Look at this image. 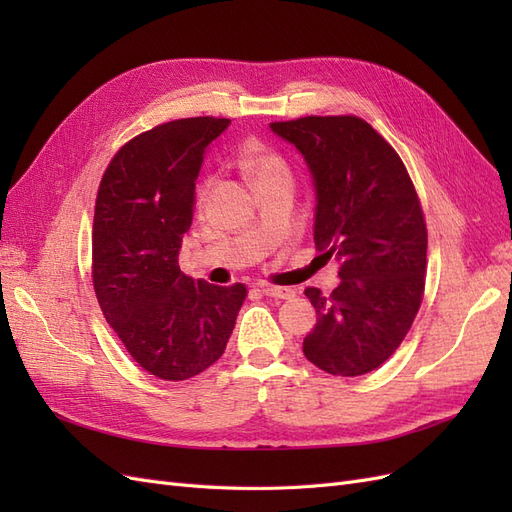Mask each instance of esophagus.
<instances>
[{
  "label": "esophagus",
  "mask_w": 512,
  "mask_h": 512,
  "mask_svg": "<svg viewBox=\"0 0 512 512\" xmlns=\"http://www.w3.org/2000/svg\"><path fill=\"white\" fill-rule=\"evenodd\" d=\"M260 290H262V294H267V297H273V299H292L294 297V290L292 288H284V286L262 284Z\"/></svg>",
  "instance_id": "obj_1"
}]
</instances>
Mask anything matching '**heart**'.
Segmentation results:
<instances>
[{
	"label": "heart",
	"instance_id": "heart-1",
	"mask_svg": "<svg viewBox=\"0 0 512 512\" xmlns=\"http://www.w3.org/2000/svg\"><path fill=\"white\" fill-rule=\"evenodd\" d=\"M241 166L247 175H250L258 185L265 183L273 177L288 175V164L277 151L260 147L258 143H247L241 153ZM213 179L205 177L196 188V207H205L209 192H211Z\"/></svg>",
	"mask_w": 512,
	"mask_h": 512
}]
</instances>
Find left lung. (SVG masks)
I'll list each match as a JSON object with an SVG mask.
<instances>
[{
    "instance_id": "obj_1",
    "label": "left lung",
    "mask_w": 512,
    "mask_h": 512,
    "mask_svg": "<svg viewBox=\"0 0 512 512\" xmlns=\"http://www.w3.org/2000/svg\"><path fill=\"white\" fill-rule=\"evenodd\" d=\"M314 175V241L335 256L339 286L305 288L316 327L303 339L309 363L342 378L378 369L404 342L425 294L427 226L406 164L356 115L273 121Z\"/></svg>"
}]
</instances>
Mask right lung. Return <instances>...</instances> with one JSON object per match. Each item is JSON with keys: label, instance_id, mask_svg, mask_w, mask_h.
Listing matches in <instances>:
<instances>
[{"label": "right lung", "instance_id": "right-lung-1", "mask_svg": "<svg viewBox=\"0 0 512 512\" xmlns=\"http://www.w3.org/2000/svg\"><path fill=\"white\" fill-rule=\"evenodd\" d=\"M230 119L162 123L123 145L106 166L91 232V280L106 322L128 354L160 380H188L220 359L247 297L179 269L207 145Z\"/></svg>", "mask_w": 512, "mask_h": 512}]
</instances>
